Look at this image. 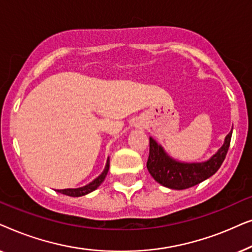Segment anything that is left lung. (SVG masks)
Segmentation results:
<instances>
[{"label":"left lung","mask_w":252,"mask_h":252,"mask_svg":"<svg viewBox=\"0 0 252 252\" xmlns=\"http://www.w3.org/2000/svg\"><path fill=\"white\" fill-rule=\"evenodd\" d=\"M233 128L227 134L223 144L208 160L197 163H185L172 158L164 148L154 140L149 139V158L147 168L155 180L164 187L182 190L201 184L212 177L221 166L228 151Z\"/></svg>","instance_id":"1"}]
</instances>
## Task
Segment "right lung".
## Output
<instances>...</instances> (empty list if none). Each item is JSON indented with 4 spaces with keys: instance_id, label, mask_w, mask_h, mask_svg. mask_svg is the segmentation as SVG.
I'll return each instance as SVG.
<instances>
[{
    "instance_id": "1",
    "label": "right lung",
    "mask_w": 252,
    "mask_h": 252,
    "mask_svg": "<svg viewBox=\"0 0 252 252\" xmlns=\"http://www.w3.org/2000/svg\"><path fill=\"white\" fill-rule=\"evenodd\" d=\"M109 167H110V158L106 159V164H105V167L104 170L101 174L98 175L97 178L94 179L92 182H89L88 185L86 186H82V187H79V188H66V189H57L56 191L61 192V194H64V195H67V196H72V197H80V196H85L89 194V192L94 191L95 189L98 188V186L102 184L103 181H104V179L106 177V174H108V171H109Z\"/></svg>"
}]
</instances>
